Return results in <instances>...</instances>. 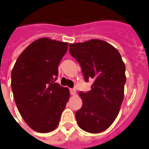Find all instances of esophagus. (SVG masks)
<instances>
[{"instance_id":"obj_1","label":"esophagus","mask_w":149,"mask_h":149,"mask_svg":"<svg viewBox=\"0 0 149 149\" xmlns=\"http://www.w3.org/2000/svg\"><path fill=\"white\" fill-rule=\"evenodd\" d=\"M70 94L72 95H76V93H77V91H76V90H75L74 88H70Z\"/></svg>"}]
</instances>
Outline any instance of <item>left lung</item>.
I'll use <instances>...</instances> for the list:
<instances>
[{
	"label": "left lung",
	"instance_id": "8db88e82",
	"mask_svg": "<svg viewBox=\"0 0 149 149\" xmlns=\"http://www.w3.org/2000/svg\"><path fill=\"white\" fill-rule=\"evenodd\" d=\"M69 53L81 67L91 90L80 91L82 107L76 112L78 125L88 133L106 130L118 114L124 98L125 65L119 52L105 41L91 39L69 44Z\"/></svg>",
	"mask_w": 149,
	"mask_h": 149
}]
</instances>
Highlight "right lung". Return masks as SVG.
Returning <instances> with one entry per match:
<instances>
[{
  "label": "right lung",
  "instance_id": "right-lung-1",
  "mask_svg": "<svg viewBox=\"0 0 149 149\" xmlns=\"http://www.w3.org/2000/svg\"><path fill=\"white\" fill-rule=\"evenodd\" d=\"M68 46L48 38L37 39L19 56L12 71L11 85L19 112L38 133L58 127L69 100V89L55 83Z\"/></svg>",
  "mask_w": 149,
  "mask_h": 149
}]
</instances>
